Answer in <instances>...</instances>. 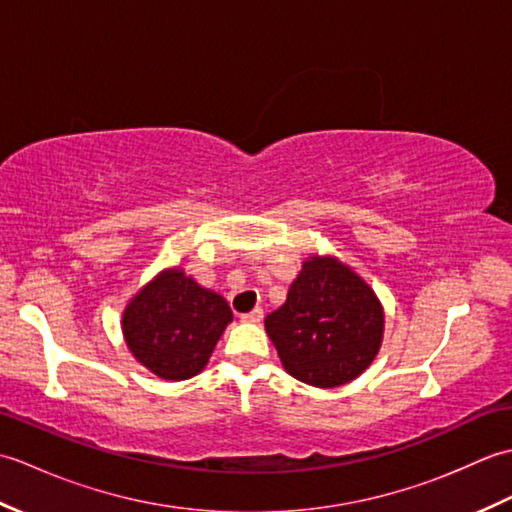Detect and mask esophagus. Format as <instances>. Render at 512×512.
Returning <instances> with one entry per match:
<instances>
[{
  "instance_id": "1",
  "label": "esophagus",
  "mask_w": 512,
  "mask_h": 512,
  "mask_svg": "<svg viewBox=\"0 0 512 512\" xmlns=\"http://www.w3.org/2000/svg\"><path fill=\"white\" fill-rule=\"evenodd\" d=\"M262 319H264V310L262 308H255V310L242 314V321L244 323H259Z\"/></svg>"
}]
</instances>
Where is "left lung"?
Segmentation results:
<instances>
[{
  "label": "left lung",
  "mask_w": 512,
  "mask_h": 512,
  "mask_svg": "<svg viewBox=\"0 0 512 512\" xmlns=\"http://www.w3.org/2000/svg\"><path fill=\"white\" fill-rule=\"evenodd\" d=\"M266 332L290 376L312 387H339L372 365L385 314L374 290L350 266L314 255L303 262L288 299L270 312Z\"/></svg>",
  "instance_id": "obj_1"
}]
</instances>
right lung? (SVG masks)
Masks as SVG:
<instances>
[{
  "label": "right lung",
  "instance_id": "add662e5",
  "mask_svg": "<svg viewBox=\"0 0 512 512\" xmlns=\"http://www.w3.org/2000/svg\"><path fill=\"white\" fill-rule=\"evenodd\" d=\"M233 312L224 297L169 268L138 290L123 312V336L140 365L165 380H187L209 363Z\"/></svg>",
  "mask_w": 512,
  "mask_h": 512
}]
</instances>
